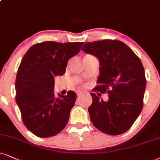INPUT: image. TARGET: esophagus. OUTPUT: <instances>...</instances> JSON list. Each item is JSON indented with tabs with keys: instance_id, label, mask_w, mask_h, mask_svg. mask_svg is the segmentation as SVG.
Wrapping results in <instances>:
<instances>
[{
	"instance_id": "obj_1",
	"label": "esophagus",
	"mask_w": 160,
	"mask_h": 160,
	"mask_svg": "<svg viewBox=\"0 0 160 160\" xmlns=\"http://www.w3.org/2000/svg\"><path fill=\"white\" fill-rule=\"evenodd\" d=\"M82 92H83L81 91V90H79V91L77 92V96H80L81 94H82Z\"/></svg>"
}]
</instances>
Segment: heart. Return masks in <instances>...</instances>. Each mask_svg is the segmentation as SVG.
<instances>
[{"mask_svg": "<svg viewBox=\"0 0 160 160\" xmlns=\"http://www.w3.org/2000/svg\"><path fill=\"white\" fill-rule=\"evenodd\" d=\"M89 56V55H87V56Z\"/></svg>", "mask_w": 160, "mask_h": 160, "instance_id": "b5f03b06", "label": "heart"}]
</instances>
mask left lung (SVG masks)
<instances>
[{"label": "left lung", "instance_id": "left-lung-1", "mask_svg": "<svg viewBox=\"0 0 160 160\" xmlns=\"http://www.w3.org/2000/svg\"><path fill=\"white\" fill-rule=\"evenodd\" d=\"M82 50L96 56L100 63L98 96L108 92L104 102L91 92L88 108L92 125L106 134L119 135L134 123L143 108L146 87L141 60L128 45L118 40H102L84 44Z\"/></svg>", "mask_w": 160, "mask_h": 160}]
</instances>
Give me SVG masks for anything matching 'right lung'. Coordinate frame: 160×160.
I'll return each instance as SVG.
<instances>
[{"instance_id":"right-lung-1","label":"right lung","mask_w":160,"mask_h":160,"mask_svg":"<svg viewBox=\"0 0 160 160\" xmlns=\"http://www.w3.org/2000/svg\"><path fill=\"white\" fill-rule=\"evenodd\" d=\"M83 44L44 41L32 45L23 57L15 80V101L23 124L37 137H53L68 124L76 94L55 95V77L65 73L69 59Z\"/></svg>"}]
</instances>
